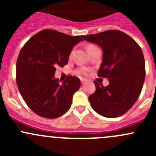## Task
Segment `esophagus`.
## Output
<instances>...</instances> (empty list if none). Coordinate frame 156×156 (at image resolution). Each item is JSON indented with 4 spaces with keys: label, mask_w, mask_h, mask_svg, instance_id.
<instances>
[{
    "label": "esophagus",
    "mask_w": 156,
    "mask_h": 156,
    "mask_svg": "<svg viewBox=\"0 0 156 156\" xmlns=\"http://www.w3.org/2000/svg\"><path fill=\"white\" fill-rule=\"evenodd\" d=\"M81 84H84V83L86 82V80L85 79H81Z\"/></svg>",
    "instance_id": "1"
}]
</instances>
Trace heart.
<instances>
[{
  "label": "heart",
  "mask_w": 156,
  "mask_h": 156,
  "mask_svg": "<svg viewBox=\"0 0 156 156\" xmlns=\"http://www.w3.org/2000/svg\"><path fill=\"white\" fill-rule=\"evenodd\" d=\"M96 48V47L94 46V45L88 44L87 46V48H86V49H87V52H88V51H89V50H90L91 49H93V48ZM72 53H73V51H72V53H71L70 56L72 55ZM81 71V72H82V73H86V72H87V69H82Z\"/></svg>",
  "instance_id": "b5f03b06"
}]
</instances>
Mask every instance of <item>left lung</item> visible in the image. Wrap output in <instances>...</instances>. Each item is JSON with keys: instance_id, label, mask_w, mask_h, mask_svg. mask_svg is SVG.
<instances>
[{"instance_id": "left-lung-1", "label": "left lung", "mask_w": 156, "mask_h": 156, "mask_svg": "<svg viewBox=\"0 0 156 156\" xmlns=\"http://www.w3.org/2000/svg\"><path fill=\"white\" fill-rule=\"evenodd\" d=\"M103 50L98 75L108 78L106 87L94 81L96 90L89 96L91 107L98 114L116 118L127 112L137 100L145 81L144 53L133 38L119 30L83 36Z\"/></svg>"}]
</instances>
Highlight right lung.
I'll return each instance as SVG.
<instances>
[{
    "label": "right lung",
    "mask_w": 156,
    "mask_h": 156,
    "mask_svg": "<svg viewBox=\"0 0 156 156\" xmlns=\"http://www.w3.org/2000/svg\"><path fill=\"white\" fill-rule=\"evenodd\" d=\"M82 41L83 35L45 29L32 36L21 49L16 62V84L34 113L56 119L70 108L74 94L81 86L80 79L69 76L62 81L54 75L56 67L67 65L72 48Z\"/></svg>",
    "instance_id": "obj_1"
}]
</instances>
